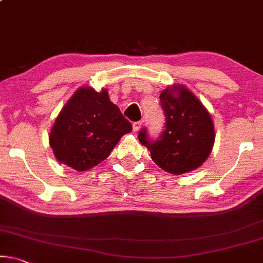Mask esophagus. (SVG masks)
<instances>
[{
	"label": "esophagus",
	"mask_w": 263,
	"mask_h": 263,
	"mask_svg": "<svg viewBox=\"0 0 263 263\" xmlns=\"http://www.w3.org/2000/svg\"><path fill=\"white\" fill-rule=\"evenodd\" d=\"M142 127V121H136L134 122V125H132V128H134L135 132H138L139 129Z\"/></svg>",
	"instance_id": "esophagus-1"
}]
</instances>
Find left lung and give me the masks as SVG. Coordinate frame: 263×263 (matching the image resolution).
I'll return each mask as SVG.
<instances>
[{
  "label": "left lung",
  "instance_id": "left-lung-1",
  "mask_svg": "<svg viewBox=\"0 0 263 263\" xmlns=\"http://www.w3.org/2000/svg\"><path fill=\"white\" fill-rule=\"evenodd\" d=\"M166 117L164 131L150 141L145 129L138 135L152 159L166 172L180 176L201 167L211 155L215 141L212 117L194 92L181 84L167 86L160 93Z\"/></svg>",
  "mask_w": 263,
  "mask_h": 263
}]
</instances>
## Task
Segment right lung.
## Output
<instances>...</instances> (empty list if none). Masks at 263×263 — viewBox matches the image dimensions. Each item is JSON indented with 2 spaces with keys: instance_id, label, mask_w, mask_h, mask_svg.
<instances>
[{
  "instance_id": "add662e5",
  "label": "right lung",
  "mask_w": 263,
  "mask_h": 263,
  "mask_svg": "<svg viewBox=\"0 0 263 263\" xmlns=\"http://www.w3.org/2000/svg\"><path fill=\"white\" fill-rule=\"evenodd\" d=\"M132 125L110 102L108 90L82 86L67 101L49 135L56 160L84 172L106 160Z\"/></svg>"
}]
</instances>
